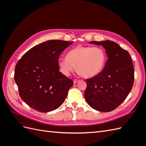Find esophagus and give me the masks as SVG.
Segmentation results:
<instances>
[{"mask_svg": "<svg viewBox=\"0 0 146 146\" xmlns=\"http://www.w3.org/2000/svg\"><path fill=\"white\" fill-rule=\"evenodd\" d=\"M79 81H80V80H78V79H74V83H78Z\"/></svg>", "mask_w": 146, "mask_h": 146, "instance_id": "34e87169", "label": "esophagus"}]
</instances>
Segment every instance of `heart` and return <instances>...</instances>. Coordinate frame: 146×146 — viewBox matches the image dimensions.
I'll list each match as a JSON object with an SVG mask.
<instances>
[{"label": "heart", "mask_w": 146, "mask_h": 146, "mask_svg": "<svg viewBox=\"0 0 146 146\" xmlns=\"http://www.w3.org/2000/svg\"><path fill=\"white\" fill-rule=\"evenodd\" d=\"M107 54L99 46H77L69 50L67 56L59 58L58 64L61 72L68 76L77 70L85 78H92L99 75L103 70Z\"/></svg>", "instance_id": "obj_1"}]
</instances>
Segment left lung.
I'll list each match as a JSON object with an SVG mask.
<instances>
[{
    "mask_svg": "<svg viewBox=\"0 0 146 146\" xmlns=\"http://www.w3.org/2000/svg\"><path fill=\"white\" fill-rule=\"evenodd\" d=\"M90 43L102 46L108 59L99 75L86 80L85 98L92 108L110 112L124 101L133 87V63L129 53L115 42L92 41Z\"/></svg>",
    "mask_w": 146,
    "mask_h": 146,
    "instance_id": "left-lung-1",
    "label": "left lung"
}]
</instances>
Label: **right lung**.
Masks as SVG:
<instances>
[{"instance_id": "1", "label": "right lung", "mask_w": 146, "mask_h": 146, "mask_svg": "<svg viewBox=\"0 0 146 146\" xmlns=\"http://www.w3.org/2000/svg\"><path fill=\"white\" fill-rule=\"evenodd\" d=\"M72 42L48 40L34 46L17 62L15 80L29 107L46 113L60 107L73 81L60 72L59 56Z\"/></svg>"}]
</instances>
